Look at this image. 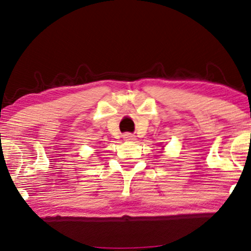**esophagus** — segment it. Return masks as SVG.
Listing matches in <instances>:
<instances>
[{
	"label": "esophagus",
	"instance_id": "esophagus-1",
	"mask_svg": "<svg viewBox=\"0 0 251 251\" xmlns=\"http://www.w3.org/2000/svg\"><path fill=\"white\" fill-rule=\"evenodd\" d=\"M123 138H125L126 142H135L136 140V137L133 136L132 133H125V135H123Z\"/></svg>",
	"mask_w": 251,
	"mask_h": 251
}]
</instances>
